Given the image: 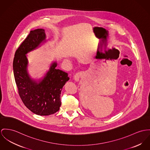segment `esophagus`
Returning <instances> with one entry per match:
<instances>
[{"mask_svg":"<svg viewBox=\"0 0 150 150\" xmlns=\"http://www.w3.org/2000/svg\"><path fill=\"white\" fill-rule=\"evenodd\" d=\"M82 75V73L80 72H77L76 74H75V75H74V79L75 80L78 81H79V79L81 77V76Z\"/></svg>","mask_w":150,"mask_h":150,"instance_id":"obj_1","label":"esophagus"}]
</instances>
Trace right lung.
<instances>
[{
	"mask_svg": "<svg viewBox=\"0 0 150 150\" xmlns=\"http://www.w3.org/2000/svg\"><path fill=\"white\" fill-rule=\"evenodd\" d=\"M46 39L45 30L39 28L30 33L15 54L13 69L19 95L25 107L36 115H50L57 112L61 105L60 94L68 74L56 69L54 62L44 78L39 83L32 79L27 72V54Z\"/></svg>",
	"mask_w": 150,
	"mask_h": 150,
	"instance_id": "1",
	"label": "right lung"
}]
</instances>
